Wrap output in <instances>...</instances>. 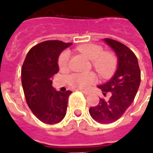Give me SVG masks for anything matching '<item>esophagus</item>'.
Listing matches in <instances>:
<instances>
[{
	"label": "esophagus",
	"mask_w": 153,
	"mask_h": 153,
	"mask_svg": "<svg viewBox=\"0 0 153 153\" xmlns=\"http://www.w3.org/2000/svg\"><path fill=\"white\" fill-rule=\"evenodd\" d=\"M81 92H83V93L84 94V95H86V96H88V95H89L90 94V92L89 91H83V90H80Z\"/></svg>",
	"instance_id": "34e87169"
}]
</instances>
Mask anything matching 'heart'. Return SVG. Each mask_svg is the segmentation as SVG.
I'll return each mask as SVG.
<instances>
[{
    "mask_svg": "<svg viewBox=\"0 0 153 153\" xmlns=\"http://www.w3.org/2000/svg\"><path fill=\"white\" fill-rule=\"evenodd\" d=\"M79 51L87 56L89 60L92 61V65L97 73L101 76L107 77L114 72L117 66V58L111 52H103L102 46L96 44H86L80 46L77 48ZM70 53L68 51H64L60 55L58 65L61 68H66L69 64ZM96 80L93 73H75L69 77V84L76 88H88Z\"/></svg>",
    "mask_w": 153,
    "mask_h": 153,
    "instance_id": "obj_1",
    "label": "heart"
}]
</instances>
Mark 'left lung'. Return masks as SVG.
Masks as SVG:
<instances>
[{"label":"left lung","instance_id":"obj_1","mask_svg":"<svg viewBox=\"0 0 153 153\" xmlns=\"http://www.w3.org/2000/svg\"><path fill=\"white\" fill-rule=\"evenodd\" d=\"M102 40L117 56V69L109 80L97 86L110 98L100 99L89 114L98 123L108 124L119 119L133 102L140 86V71L136 55L126 46L111 39Z\"/></svg>","mask_w":153,"mask_h":153}]
</instances>
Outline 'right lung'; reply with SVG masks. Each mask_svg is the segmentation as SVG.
<instances>
[{"mask_svg": "<svg viewBox=\"0 0 153 153\" xmlns=\"http://www.w3.org/2000/svg\"><path fill=\"white\" fill-rule=\"evenodd\" d=\"M73 43L57 40L45 41L30 49L21 69L22 85L28 107L41 122L53 125L66 114L72 91H57L52 76L58 72V57Z\"/></svg>", "mask_w": 153, "mask_h": 153, "instance_id": "add662e5", "label": "right lung"}]
</instances>
